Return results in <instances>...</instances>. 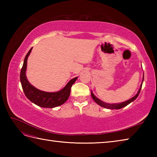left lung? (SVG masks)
<instances>
[{"label": "left lung", "mask_w": 157, "mask_h": 157, "mask_svg": "<svg viewBox=\"0 0 157 157\" xmlns=\"http://www.w3.org/2000/svg\"><path fill=\"white\" fill-rule=\"evenodd\" d=\"M143 81H144V76H143V79H142V84L140 85V89H139V90H138L137 94H136L134 96V97H132V98H130V99L128 100V101H126L125 102H120V103H113V104H109V103H106L105 102L101 101V100H100L99 98H98L94 94H93L92 91H91V96H92L93 100H94V101L96 103H97L98 105L102 106V107L106 108V109H121V108L125 107V106L128 105L129 103H131L132 102L134 101L137 98V97H138L139 94H140V92Z\"/></svg>", "instance_id": "obj_1"}]
</instances>
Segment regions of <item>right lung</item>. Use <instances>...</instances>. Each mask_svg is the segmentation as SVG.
<instances>
[{
  "label": "right lung",
  "instance_id": "obj_1",
  "mask_svg": "<svg viewBox=\"0 0 157 157\" xmlns=\"http://www.w3.org/2000/svg\"><path fill=\"white\" fill-rule=\"evenodd\" d=\"M32 48L26 55L23 67L20 73V81L23 92L29 101L40 107L54 108L65 103L69 97L71 88L78 79V77L71 79L67 85L61 90L55 92H48L42 91L35 88L29 83L26 77V68H27L28 58L30 54Z\"/></svg>",
  "mask_w": 157,
  "mask_h": 157
}]
</instances>
